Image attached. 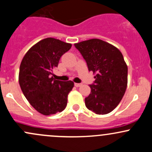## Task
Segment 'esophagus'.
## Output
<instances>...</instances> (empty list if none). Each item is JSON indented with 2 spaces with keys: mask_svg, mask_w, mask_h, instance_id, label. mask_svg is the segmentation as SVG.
I'll return each instance as SVG.
<instances>
[{
  "mask_svg": "<svg viewBox=\"0 0 152 152\" xmlns=\"http://www.w3.org/2000/svg\"><path fill=\"white\" fill-rule=\"evenodd\" d=\"M75 87H80L81 85H82V84H78V83H75Z\"/></svg>",
  "mask_w": 152,
  "mask_h": 152,
  "instance_id": "obj_1",
  "label": "esophagus"
}]
</instances>
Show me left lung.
I'll use <instances>...</instances> for the list:
<instances>
[{"label": "left lung", "instance_id": "1", "mask_svg": "<svg viewBox=\"0 0 152 152\" xmlns=\"http://www.w3.org/2000/svg\"><path fill=\"white\" fill-rule=\"evenodd\" d=\"M86 60L95 81L85 97L86 107L96 114L111 112L122 100L127 86V65L122 52L103 40L92 38L74 44Z\"/></svg>", "mask_w": 152, "mask_h": 152}]
</instances>
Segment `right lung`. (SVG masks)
Instances as JSON below:
<instances>
[{
  "label": "right lung",
  "mask_w": 152,
  "mask_h": 152,
  "mask_svg": "<svg viewBox=\"0 0 152 152\" xmlns=\"http://www.w3.org/2000/svg\"><path fill=\"white\" fill-rule=\"evenodd\" d=\"M71 46L54 38H44L30 48L22 59L19 83L30 104L40 114H55L66 107L74 83L55 80L51 75Z\"/></svg>",
  "instance_id": "1"
}]
</instances>
